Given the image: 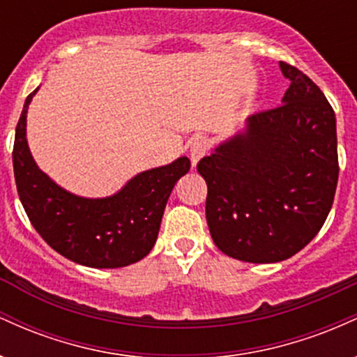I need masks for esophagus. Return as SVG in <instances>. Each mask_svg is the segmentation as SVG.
Listing matches in <instances>:
<instances>
[{
  "label": "esophagus",
  "instance_id": "34e87169",
  "mask_svg": "<svg viewBox=\"0 0 357 357\" xmlns=\"http://www.w3.org/2000/svg\"><path fill=\"white\" fill-rule=\"evenodd\" d=\"M208 149H210V142H208L206 137L196 136L195 139H192L191 146H190V158H191L192 166L198 165L199 159H202L203 155L208 154Z\"/></svg>",
  "mask_w": 357,
  "mask_h": 357
}]
</instances>
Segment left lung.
Wrapping results in <instances>:
<instances>
[{
  "label": "left lung",
  "mask_w": 357,
  "mask_h": 357,
  "mask_svg": "<svg viewBox=\"0 0 357 357\" xmlns=\"http://www.w3.org/2000/svg\"><path fill=\"white\" fill-rule=\"evenodd\" d=\"M278 65L290 80L280 107L247 117L198 162L213 241L250 264L301 252L329 215L339 178L333 107L305 73Z\"/></svg>",
  "instance_id": "left-lung-1"
}]
</instances>
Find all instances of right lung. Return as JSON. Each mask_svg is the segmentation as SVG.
Here are the masks:
<instances>
[{
    "instance_id": "add662e5",
    "label": "right lung",
    "mask_w": 357,
    "mask_h": 357,
    "mask_svg": "<svg viewBox=\"0 0 357 357\" xmlns=\"http://www.w3.org/2000/svg\"><path fill=\"white\" fill-rule=\"evenodd\" d=\"M38 89L24 100L13 146L16 190L33 228L55 252L85 267L119 268L142 260L158 240L166 203L190 171V159L181 155L142 171L105 198L73 195L40 169L28 147L26 114Z\"/></svg>"
}]
</instances>
